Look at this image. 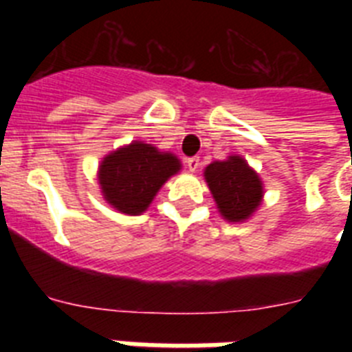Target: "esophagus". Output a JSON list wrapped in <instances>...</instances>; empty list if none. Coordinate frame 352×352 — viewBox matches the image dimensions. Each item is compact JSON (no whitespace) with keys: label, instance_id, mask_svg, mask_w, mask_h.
I'll list each match as a JSON object with an SVG mask.
<instances>
[{"label":"esophagus","instance_id":"34e87169","mask_svg":"<svg viewBox=\"0 0 352 352\" xmlns=\"http://www.w3.org/2000/svg\"><path fill=\"white\" fill-rule=\"evenodd\" d=\"M199 166H201V162H199L197 157L188 158V160H186V167H188V170H190V173H195V170L199 169Z\"/></svg>","mask_w":352,"mask_h":352}]
</instances>
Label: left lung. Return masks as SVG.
<instances>
[{"label": "left lung", "mask_w": 352, "mask_h": 352, "mask_svg": "<svg viewBox=\"0 0 352 352\" xmlns=\"http://www.w3.org/2000/svg\"><path fill=\"white\" fill-rule=\"evenodd\" d=\"M204 179L217 210L231 223L247 222L263 204L264 185L241 155H229L204 167Z\"/></svg>", "instance_id": "1"}]
</instances>
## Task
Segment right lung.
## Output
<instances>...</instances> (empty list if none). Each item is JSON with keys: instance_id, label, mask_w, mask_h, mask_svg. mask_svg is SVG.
<instances>
[{"instance_id": "right-lung-1", "label": "right lung", "mask_w": 352, "mask_h": 352, "mask_svg": "<svg viewBox=\"0 0 352 352\" xmlns=\"http://www.w3.org/2000/svg\"><path fill=\"white\" fill-rule=\"evenodd\" d=\"M179 169L182 162L174 153L144 141H132L102 158L96 179L109 206L120 213L141 214Z\"/></svg>"}]
</instances>
